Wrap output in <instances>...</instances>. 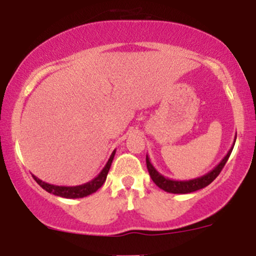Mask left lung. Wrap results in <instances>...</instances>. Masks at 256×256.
Returning <instances> with one entry per match:
<instances>
[{
	"mask_svg": "<svg viewBox=\"0 0 256 256\" xmlns=\"http://www.w3.org/2000/svg\"><path fill=\"white\" fill-rule=\"evenodd\" d=\"M234 142H236V137H234V144H232L230 150L228 152V154L225 155L224 158L220 161L218 165L214 167L212 171L206 173V174L201 176V177L189 179V180H174V179H170V178L164 177V176L161 174V173H158L156 170H155V167L152 166L150 160H149L148 155H146V168H148V172H149V174H150L152 182H154V183L156 184L160 189L165 190V192H172V194L194 192H196V190L204 189V188L207 186V185H210L214 180V179L218 177L219 173L222 172V168H224L226 161H228V158H230L232 149H234Z\"/></svg>",
	"mask_w": 256,
	"mask_h": 256,
	"instance_id": "obj_1",
	"label": "left lung"
}]
</instances>
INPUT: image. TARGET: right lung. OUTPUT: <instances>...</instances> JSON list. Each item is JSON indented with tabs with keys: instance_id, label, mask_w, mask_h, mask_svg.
Wrapping results in <instances>:
<instances>
[{
	"instance_id": "obj_1",
	"label": "right lung",
	"mask_w": 256,
	"mask_h": 256,
	"mask_svg": "<svg viewBox=\"0 0 256 256\" xmlns=\"http://www.w3.org/2000/svg\"><path fill=\"white\" fill-rule=\"evenodd\" d=\"M114 155H116V150H113L112 152L110 158H108L107 164L104 167L101 172L98 173V177H95L92 180L88 182V183L82 184V185H76V186H62V185H54V184H49L46 183V182L40 180V178H37L36 176L32 174V177L34 178V180L37 182L40 186L43 188L46 192L52 194V195L60 196V198H85V196H89L91 194L96 192L100 188L104 185L106 182V178H107L108 171H110L112 162H113Z\"/></svg>"
}]
</instances>
